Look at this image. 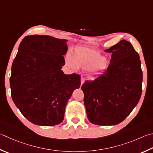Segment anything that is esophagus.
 Listing matches in <instances>:
<instances>
[{
	"mask_svg": "<svg viewBox=\"0 0 153 153\" xmlns=\"http://www.w3.org/2000/svg\"><path fill=\"white\" fill-rule=\"evenodd\" d=\"M85 81V79L84 78V77H82V78H81V85L84 84Z\"/></svg>",
	"mask_w": 153,
	"mask_h": 153,
	"instance_id": "34e87169",
	"label": "esophagus"
}]
</instances>
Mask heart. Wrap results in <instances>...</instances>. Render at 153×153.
<instances>
[{
  "mask_svg": "<svg viewBox=\"0 0 153 153\" xmlns=\"http://www.w3.org/2000/svg\"><path fill=\"white\" fill-rule=\"evenodd\" d=\"M65 63L72 69L77 68L84 70L89 69L94 75L102 73L110 66L109 61L98 50L87 47H77L75 49L73 57L69 54L66 55Z\"/></svg>",
  "mask_w": 153,
  "mask_h": 153,
  "instance_id": "heart-1",
  "label": "heart"
}]
</instances>
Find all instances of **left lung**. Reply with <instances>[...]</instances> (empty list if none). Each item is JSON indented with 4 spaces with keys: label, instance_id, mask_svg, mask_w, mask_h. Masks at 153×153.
Listing matches in <instances>:
<instances>
[{
    "label": "left lung",
    "instance_id": "obj_1",
    "mask_svg": "<svg viewBox=\"0 0 153 153\" xmlns=\"http://www.w3.org/2000/svg\"><path fill=\"white\" fill-rule=\"evenodd\" d=\"M105 52L111 53L110 66L81 89L89 121L100 126L123 122L137 105L142 94L143 71L139 55L132 44L121 40Z\"/></svg>",
    "mask_w": 153,
    "mask_h": 153
}]
</instances>
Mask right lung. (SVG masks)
Masks as SVG:
<instances>
[{
	"label": "right lung",
	"mask_w": 153,
	"mask_h": 153,
	"mask_svg": "<svg viewBox=\"0 0 153 153\" xmlns=\"http://www.w3.org/2000/svg\"><path fill=\"white\" fill-rule=\"evenodd\" d=\"M67 41L34 35L26 36L19 45L11 68V96L33 124L50 126L62 123L68 101L81 85L79 75L62 70Z\"/></svg>",
	"instance_id": "right-lung-1"
}]
</instances>
